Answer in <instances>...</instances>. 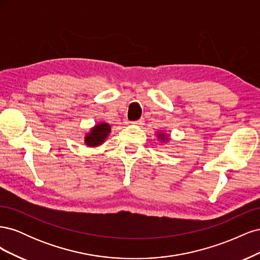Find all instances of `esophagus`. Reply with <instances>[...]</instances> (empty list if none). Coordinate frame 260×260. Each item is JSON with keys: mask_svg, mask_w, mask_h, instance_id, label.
Here are the masks:
<instances>
[{"mask_svg": "<svg viewBox=\"0 0 260 260\" xmlns=\"http://www.w3.org/2000/svg\"><path fill=\"white\" fill-rule=\"evenodd\" d=\"M132 123L138 124V125H142V124L144 123V119H143V118H141V119H139V120H136V121H133Z\"/></svg>", "mask_w": 260, "mask_h": 260, "instance_id": "esophagus-1", "label": "esophagus"}]
</instances>
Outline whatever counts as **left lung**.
I'll return each instance as SVG.
<instances>
[{
    "label": "left lung",
    "instance_id": "left-lung-1",
    "mask_svg": "<svg viewBox=\"0 0 260 260\" xmlns=\"http://www.w3.org/2000/svg\"><path fill=\"white\" fill-rule=\"evenodd\" d=\"M159 137H161V139H164V137H165V136H162V135H160V136H159ZM164 141H165V140H164Z\"/></svg>",
    "mask_w": 260,
    "mask_h": 260
}]
</instances>
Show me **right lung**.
<instances>
[{
	"instance_id": "obj_1",
	"label": "right lung",
	"mask_w": 260,
	"mask_h": 260,
	"mask_svg": "<svg viewBox=\"0 0 260 260\" xmlns=\"http://www.w3.org/2000/svg\"><path fill=\"white\" fill-rule=\"evenodd\" d=\"M109 132H111V127L107 123H100L85 137V143L89 146H96L104 142Z\"/></svg>"
}]
</instances>
